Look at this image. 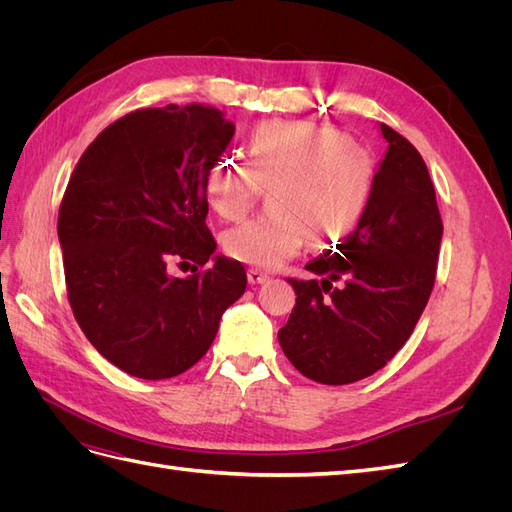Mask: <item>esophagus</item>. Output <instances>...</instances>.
<instances>
[{"instance_id":"1","label":"esophagus","mask_w":512,"mask_h":512,"mask_svg":"<svg viewBox=\"0 0 512 512\" xmlns=\"http://www.w3.org/2000/svg\"><path fill=\"white\" fill-rule=\"evenodd\" d=\"M269 280V275L267 273H262L260 269H250L247 271V282H250L252 286H256V284H265Z\"/></svg>"}]
</instances>
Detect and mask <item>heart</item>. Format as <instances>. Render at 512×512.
<instances>
[{
  "instance_id": "b5f03b06",
  "label": "heart",
  "mask_w": 512,
  "mask_h": 512,
  "mask_svg": "<svg viewBox=\"0 0 512 512\" xmlns=\"http://www.w3.org/2000/svg\"><path fill=\"white\" fill-rule=\"evenodd\" d=\"M376 179L371 151L329 126L301 119L260 123L245 160L224 156L205 177V196L224 220H237L271 188L273 215L230 228V258L275 269L297 254L307 235L318 245L348 237L367 209Z\"/></svg>"
}]
</instances>
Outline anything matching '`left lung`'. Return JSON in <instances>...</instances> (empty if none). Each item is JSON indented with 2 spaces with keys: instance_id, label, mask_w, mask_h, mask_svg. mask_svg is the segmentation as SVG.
<instances>
[{
  "instance_id": "1",
  "label": "left lung",
  "mask_w": 512,
  "mask_h": 512,
  "mask_svg": "<svg viewBox=\"0 0 512 512\" xmlns=\"http://www.w3.org/2000/svg\"><path fill=\"white\" fill-rule=\"evenodd\" d=\"M380 132L389 147L359 226L339 252L307 262L320 282L288 280L297 303L277 339L288 361L320 384H350L389 363L436 282L444 228L427 164L386 123Z\"/></svg>"
}]
</instances>
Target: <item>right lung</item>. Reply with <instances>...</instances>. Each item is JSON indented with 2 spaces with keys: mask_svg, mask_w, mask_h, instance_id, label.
I'll list each match as a JSON object with an SVG mask.
<instances>
[{
  "mask_svg": "<svg viewBox=\"0 0 512 512\" xmlns=\"http://www.w3.org/2000/svg\"><path fill=\"white\" fill-rule=\"evenodd\" d=\"M235 123L220 108H143L102 130L59 207L68 301L106 361L143 380L203 359L222 314L247 286L239 260L215 256L205 177ZM173 259L204 269L167 273Z\"/></svg>",
  "mask_w": 512,
  "mask_h": 512,
  "instance_id": "add662e5",
  "label": "right lung"
}]
</instances>
